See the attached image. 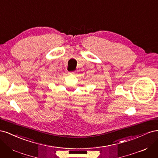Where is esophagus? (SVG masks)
<instances>
[{"label":"esophagus","instance_id":"1","mask_svg":"<svg viewBox=\"0 0 158 158\" xmlns=\"http://www.w3.org/2000/svg\"><path fill=\"white\" fill-rule=\"evenodd\" d=\"M69 74H75V73H74V72H70Z\"/></svg>","mask_w":158,"mask_h":158}]
</instances>
